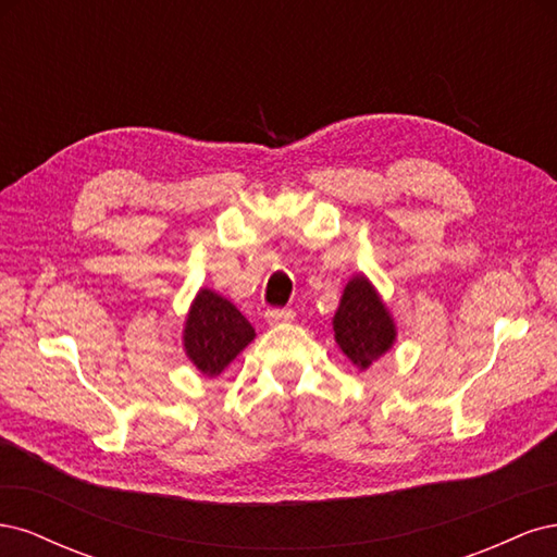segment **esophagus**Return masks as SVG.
Wrapping results in <instances>:
<instances>
[{"label":"esophagus","instance_id":"34e87169","mask_svg":"<svg viewBox=\"0 0 557 557\" xmlns=\"http://www.w3.org/2000/svg\"><path fill=\"white\" fill-rule=\"evenodd\" d=\"M295 318L293 309H269L267 311V323H288V320Z\"/></svg>","mask_w":557,"mask_h":557}]
</instances>
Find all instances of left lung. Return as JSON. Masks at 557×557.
I'll list each match as a JSON object with an SVG mask.
<instances>
[{
  "mask_svg": "<svg viewBox=\"0 0 557 557\" xmlns=\"http://www.w3.org/2000/svg\"><path fill=\"white\" fill-rule=\"evenodd\" d=\"M336 344L360 369H367L395 342V325L383 301L364 276H356L344 290L334 315Z\"/></svg>",
  "mask_w": 557,
  "mask_h": 557,
  "instance_id": "obj_1",
  "label": "left lung"
}]
</instances>
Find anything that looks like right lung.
<instances>
[{"instance_id": "add662e5", "label": "right lung", "mask_w": 557, "mask_h": 557, "mask_svg": "<svg viewBox=\"0 0 557 557\" xmlns=\"http://www.w3.org/2000/svg\"><path fill=\"white\" fill-rule=\"evenodd\" d=\"M256 330L242 311L211 290H201L185 323V352L205 376H218L252 342Z\"/></svg>"}]
</instances>
